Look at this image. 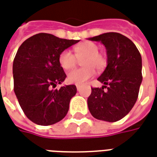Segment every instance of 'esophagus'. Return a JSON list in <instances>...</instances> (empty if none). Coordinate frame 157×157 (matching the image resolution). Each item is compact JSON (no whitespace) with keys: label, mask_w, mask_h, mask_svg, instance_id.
Segmentation results:
<instances>
[{"label":"esophagus","mask_w":157,"mask_h":157,"mask_svg":"<svg viewBox=\"0 0 157 157\" xmlns=\"http://www.w3.org/2000/svg\"><path fill=\"white\" fill-rule=\"evenodd\" d=\"M76 87H77L78 91H80V90H81V86H80V85H78V84H77V85H76Z\"/></svg>","instance_id":"obj_1"}]
</instances>
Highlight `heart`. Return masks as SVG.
<instances>
[{"label":"heart","instance_id":"1","mask_svg":"<svg viewBox=\"0 0 157 157\" xmlns=\"http://www.w3.org/2000/svg\"><path fill=\"white\" fill-rule=\"evenodd\" d=\"M74 54L68 50H63L58 56V63L64 70H70L75 67L77 58H83V67L71 71L67 79L71 83L82 84L95 75V68L102 70L106 67L107 58L99 52V46L93 42H84L74 47Z\"/></svg>","mask_w":157,"mask_h":157}]
</instances>
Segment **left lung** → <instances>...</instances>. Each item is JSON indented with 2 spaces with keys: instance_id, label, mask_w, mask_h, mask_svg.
Masks as SVG:
<instances>
[{
  "instance_id": "left-lung-1",
  "label": "left lung",
  "mask_w": 157,
  "mask_h": 157,
  "mask_svg": "<svg viewBox=\"0 0 157 157\" xmlns=\"http://www.w3.org/2000/svg\"><path fill=\"white\" fill-rule=\"evenodd\" d=\"M89 40L101 42L107 52V67L98 78L104 85L91 88L89 109L97 120L115 122L136 102L142 82L141 56L134 42L121 33H104Z\"/></svg>"
}]
</instances>
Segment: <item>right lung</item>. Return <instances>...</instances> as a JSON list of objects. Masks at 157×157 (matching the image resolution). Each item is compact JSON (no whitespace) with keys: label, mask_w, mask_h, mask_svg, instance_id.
<instances>
[{"label":"right lung","mask_w":157,"mask_h":157,"mask_svg":"<svg viewBox=\"0 0 157 157\" xmlns=\"http://www.w3.org/2000/svg\"><path fill=\"white\" fill-rule=\"evenodd\" d=\"M78 42L38 33L18 48L12 67L14 92L24 114L33 123L51 125L67 115L77 88L71 84L54 90L67 77L58 56Z\"/></svg>","instance_id":"1"}]
</instances>
